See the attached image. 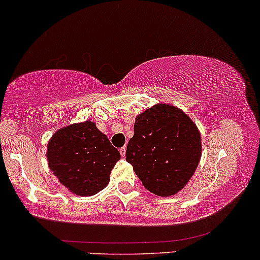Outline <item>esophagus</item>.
Returning a JSON list of instances; mask_svg holds the SVG:
<instances>
[{
  "label": "esophagus",
  "instance_id": "obj_1",
  "mask_svg": "<svg viewBox=\"0 0 260 260\" xmlns=\"http://www.w3.org/2000/svg\"><path fill=\"white\" fill-rule=\"evenodd\" d=\"M126 150H127L126 147H122V148L120 149V153H121L122 156H124V155H126Z\"/></svg>",
  "mask_w": 260,
  "mask_h": 260
}]
</instances>
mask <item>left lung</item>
<instances>
[{
	"mask_svg": "<svg viewBox=\"0 0 260 260\" xmlns=\"http://www.w3.org/2000/svg\"><path fill=\"white\" fill-rule=\"evenodd\" d=\"M201 155V133L193 121L177 107L160 104L136 118L126 160L148 190L169 197L186 186Z\"/></svg>",
	"mask_w": 260,
	"mask_h": 260,
	"instance_id": "1",
	"label": "left lung"
}]
</instances>
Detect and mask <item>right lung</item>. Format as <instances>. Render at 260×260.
<instances>
[{
	"label": "right lung",
	"mask_w": 260,
	"mask_h": 260,
	"mask_svg": "<svg viewBox=\"0 0 260 260\" xmlns=\"http://www.w3.org/2000/svg\"><path fill=\"white\" fill-rule=\"evenodd\" d=\"M120 157V151L91 121L61 128L47 145L50 170L78 196L103 190Z\"/></svg>",
	"instance_id": "right-lung-1"
}]
</instances>
